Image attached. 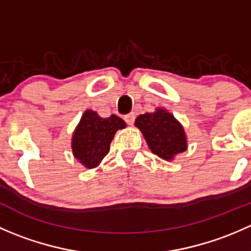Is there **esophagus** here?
I'll list each match as a JSON object with an SVG mask.
<instances>
[{
    "label": "esophagus",
    "instance_id": "obj_1",
    "mask_svg": "<svg viewBox=\"0 0 251 251\" xmlns=\"http://www.w3.org/2000/svg\"><path fill=\"white\" fill-rule=\"evenodd\" d=\"M124 120H125L126 124H128V125H133V123H135V114H127V115L124 116Z\"/></svg>",
    "mask_w": 251,
    "mask_h": 251
}]
</instances>
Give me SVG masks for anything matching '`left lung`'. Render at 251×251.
<instances>
[{
    "label": "left lung",
    "instance_id": "8db88e82",
    "mask_svg": "<svg viewBox=\"0 0 251 251\" xmlns=\"http://www.w3.org/2000/svg\"><path fill=\"white\" fill-rule=\"evenodd\" d=\"M135 125L143 133L149 149L161 159L171 160L187 149L183 127L166 110L156 109L155 113L140 115Z\"/></svg>",
    "mask_w": 251,
    "mask_h": 251
}]
</instances>
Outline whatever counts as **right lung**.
Masks as SVG:
<instances>
[{
  "label": "right lung",
  "instance_id": "right-lung-1",
  "mask_svg": "<svg viewBox=\"0 0 251 251\" xmlns=\"http://www.w3.org/2000/svg\"><path fill=\"white\" fill-rule=\"evenodd\" d=\"M126 126L116 115L103 119L93 110H86L73 135V153L86 168H96L109 153L110 143L118 130Z\"/></svg>",
  "mask_w": 251,
  "mask_h": 251
}]
</instances>
